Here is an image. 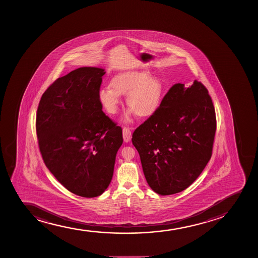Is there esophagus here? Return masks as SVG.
I'll return each mask as SVG.
<instances>
[{"mask_svg":"<svg viewBox=\"0 0 258 258\" xmlns=\"http://www.w3.org/2000/svg\"><path fill=\"white\" fill-rule=\"evenodd\" d=\"M123 139H124V142H129L132 139V132L129 128H123Z\"/></svg>","mask_w":258,"mask_h":258,"instance_id":"obj_1","label":"esophagus"}]
</instances>
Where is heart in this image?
I'll use <instances>...</instances> for the list:
<instances>
[{"label":"heart","instance_id":"obj_1","mask_svg":"<svg viewBox=\"0 0 258 258\" xmlns=\"http://www.w3.org/2000/svg\"><path fill=\"white\" fill-rule=\"evenodd\" d=\"M110 85L112 88L105 86L99 91V101L109 114L118 112L120 95H128L126 105L140 118H150L160 106L163 83L158 77H151L148 72H123L113 77Z\"/></svg>","mask_w":258,"mask_h":258}]
</instances>
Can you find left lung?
Listing matches in <instances>:
<instances>
[{
	"instance_id": "left-lung-1",
	"label": "left lung",
	"mask_w": 258,
	"mask_h": 258,
	"mask_svg": "<svg viewBox=\"0 0 258 258\" xmlns=\"http://www.w3.org/2000/svg\"><path fill=\"white\" fill-rule=\"evenodd\" d=\"M216 125L213 101L201 82L173 85L132 139L151 189L169 196L189 187L210 160Z\"/></svg>"
}]
</instances>
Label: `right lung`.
<instances>
[{"instance_id": "1", "label": "right lung", "mask_w": 258, "mask_h": 258, "mask_svg": "<svg viewBox=\"0 0 258 258\" xmlns=\"http://www.w3.org/2000/svg\"><path fill=\"white\" fill-rule=\"evenodd\" d=\"M103 69L82 67L57 78L36 115L39 151L48 169L77 196H101L113 177L122 129L102 111Z\"/></svg>"}]
</instances>
